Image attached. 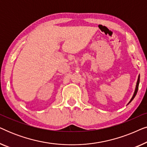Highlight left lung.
Segmentation results:
<instances>
[{"instance_id":"1","label":"left lung","mask_w":147,"mask_h":147,"mask_svg":"<svg viewBox=\"0 0 147 147\" xmlns=\"http://www.w3.org/2000/svg\"><path fill=\"white\" fill-rule=\"evenodd\" d=\"M139 82H140V75L138 76V80H137V82H136V88H135V91H134V94H133V96H132V97L131 100H130V102H128V104H129V103H130V102H131L132 100L134 99V97H135V96L136 95V93H137V92H138V85H139Z\"/></svg>"}]
</instances>
